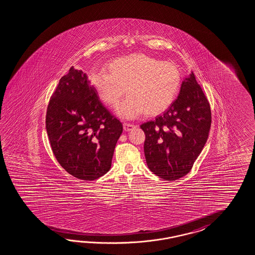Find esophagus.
I'll use <instances>...</instances> for the list:
<instances>
[{
    "label": "esophagus",
    "instance_id": "obj_1",
    "mask_svg": "<svg viewBox=\"0 0 255 255\" xmlns=\"http://www.w3.org/2000/svg\"><path fill=\"white\" fill-rule=\"evenodd\" d=\"M134 127L133 124H124V129L125 131H131V129Z\"/></svg>",
    "mask_w": 255,
    "mask_h": 255
}]
</instances>
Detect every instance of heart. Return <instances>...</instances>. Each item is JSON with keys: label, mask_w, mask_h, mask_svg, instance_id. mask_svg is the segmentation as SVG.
Returning a JSON list of instances; mask_svg holds the SVG:
<instances>
[{"label": "heart", "mask_w": 255, "mask_h": 255, "mask_svg": "<svg viewBox=\"0 0 255 255\" xmlns=\"http://www.w3.org/2000/svg\"><path fill=\"white\" fill-rule=\"evenodd\" d=\"M104 70L93 72L91 83L102 103L115 108L127 92L129 97L118 108L124 119L141 113L154 117L170 108L179 94L182 73L172 64L143 54L125 55L108 65Z\"/></svg>", "instance_id": "1"}]
</instances>
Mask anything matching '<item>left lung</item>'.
Returning <instances> with one entry per match:
<instances>
[{"instance_id": "left-lung-1", "label": "left lung", "mask_w": 255, "mask_h": 255, "mask_svg": "<svg viewBox=\"0 0 255 255\" xmlns=\"http://www.w3.org/2000/svg\"><path fill=\"white\" fill-rule=\"evenodd\" d=\"M211 124L210 104L191 71L170 108L140 126L149 170L166 181L185 176L206 144Z\"/></svg>"}]
</instances>
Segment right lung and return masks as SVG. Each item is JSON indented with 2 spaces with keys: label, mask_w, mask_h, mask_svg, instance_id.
Segmentation results:
<instances>
[{
  "label": "right lung",
  "mask_w": 255,
  "mask_h": 255,
  "mask_svg": "<svg viewBox=\"0 0 255 255\" xmlns=\"http://www.w3.org/2000/svg\"><path fill=\"white\" fill-rule=\"evenodd\" d=\"M46 131L59 164L93 181L110 171L123 124L102 105L88 76L71 67L50 99Z\"/></svg>",
  "instance_id": "1"
}]
</instances>
